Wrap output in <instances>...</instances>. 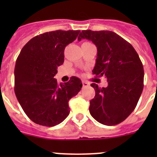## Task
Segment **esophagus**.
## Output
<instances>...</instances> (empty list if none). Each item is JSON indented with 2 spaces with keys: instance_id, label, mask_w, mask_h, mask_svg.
<instances>
[{
  "instance_id": "1",
  "label": "esophagus",
  "mask_w": 157,
  "mask_h": 157,
  "mask_svg": "<svg viewBox=\"0 0 157 157\" xmlns=\"http://www.w3.org/2000/svg\"><path fill=\"white\" fill-rule=\"evenodd\" d=\"M90 86V83H88L86 81H82V86L83 87H88Z\"/></svg>"
}]
</instances>
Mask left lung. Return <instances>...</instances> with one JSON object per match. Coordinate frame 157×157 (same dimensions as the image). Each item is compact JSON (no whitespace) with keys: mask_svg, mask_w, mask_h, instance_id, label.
Masks as SVG:
<instances>
[{"mask_svg":"<svg viewBox=\"0 0 157 157\" xmlns=\"http://www.w3.org/2000/svg\"><path fill=\"white\" fill-rule=\"evenodd\" d=\"M92 41L98 48L93 74L105 76L109 85L91 84L95 97L90 102V115L104 125L119 124L138 104L144 86V69L138 54L128 41L109 30H82L78 37Z\"/></svg>","mask_w":157,"mask_h":157,"instance_id":"left-lung-1","label":"left lung"}]
</instances>
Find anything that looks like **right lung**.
Here are the masks:
<instances>
[{
    "instance_id": "right-lung-1",
    "label": "right lung",
    "mask_w": 157,
    "mask_h": 157,
    "mask_svg": "<svg viewBox=\"0 0 157 157\" xmlns=\"http://www.w3.org/2000/svg\"><path fill=\"white\" fill-rule=\"evenodd\" d=\"M80 30H55L31 38L23 46L15 67V94L30 120L54 127L70 113L68 101L81 90L77 77L58 83L54 76L64 61V49Z\"/></svg>"
}]
</instances>
